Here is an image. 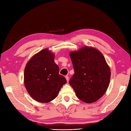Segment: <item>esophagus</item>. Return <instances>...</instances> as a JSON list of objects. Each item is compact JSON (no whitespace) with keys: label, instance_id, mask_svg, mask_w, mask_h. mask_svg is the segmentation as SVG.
<instances>
[{"label":"esophagus","instance_id":"obj_1","mask_svg":"<svg viewBox=\"0 0 131 131\" xmlns=\"http://www.w3.org/2000/svg\"><path fill=\"white\" fill-rule=\"evenodd\" d=\"M65 77H66V79L67 81L68 82V81H69V77H68V75H66V76Z\"/></svg>","mask_w":131,"mask_h":131}]
</instances>
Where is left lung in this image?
<instances>
[{"label":"left lung","mask_w":131,"mask_h":131,"mask_svg":"<svg viewBox=\"0 0 131 131\" xmlns=\"http://www.w3.org/2000/svg\"><path fill=\"white\" fill-rule=\"evenodd\" d=\"M69 56L74 70L69 84L77 97L87 103L97 101L106 92L111 79V69L102 53L84 46L71 51Z\"/></svg>","instance_id":"left-lung-1"}]
</instances>
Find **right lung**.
<instances>
[{
	"label": "right lung",
	"mask_w": 131,
	"mask_h": 131,
	"mask_svg": "<svg viewBox=\"0 0 131 131\" xmlns=\"http://www.w3.org/2000/svg\"><path fill=\"white\" fill-rule=\"evenodd\" d=\"M54 54L48 48L34 54L24 69L25 87L31 97L40 103H48L58 95L66 79L59 74Z\"/></svg>",
	"instance_id": "right-lung-1"
}]
</instances>
